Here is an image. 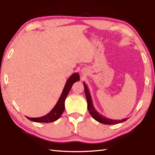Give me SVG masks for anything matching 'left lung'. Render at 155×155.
Segmentation results:
<instances>
[{"mask_svg":"<svg viewBox=\"0 0 155 155\" xmlns=\"http://www.w3.org/2000/svg\"><path fill=\"white\" fill-rule=\"evenodd\" d=\"M83 84L84 87V93H85V95H86L87 104H88V106H87L88 110L89 112V113L91 114V116L93 117V118H94L97 121L105 124H115L123 123V122L126 121L128 119L127 118H123V119H122L120 120H113V119H110V118H106L105 117H104L103 115L100 114L96 109H95L93 106V101H92L91 96L90 94L89 91H88V88L87 86V84L84 83H83Z\"/></svg>","mask_w":155,"mask_h":155,"instance_id":"left-lung-1","label":"left lung"}]
</instances>
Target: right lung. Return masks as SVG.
<instances>
[{
	"instance_id": "add662e5",
	"label": "right lung",
	"mask_w": 155,
	"mask_h": 155,
	"mask_svg": "<svg viewBox=\"0 0 155 155\" xmlns=\"http://www.w3.org/2000/svg\"><path fill=\"white\" fill-rule=\"evenodd\" d=\"M80 80V76L78 73L72 74L70 77L68 78L67 83H66L62 91L61 95L58 102L56 104L54 107L50 111V113L47 114L45 115L43 117H38V118H30L27 117L28 120L37 123H52V122L56 121L61 117L62 114L63 113L64 110V101L66 98L70 91L71 88L75 82Z\"/></svg>"
}]
</instances>
